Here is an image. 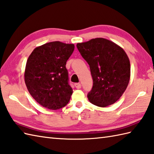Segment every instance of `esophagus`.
Wrapping results in <instances>:
<instances>
[{"label": "esophagus", "mask_w": 154, "mask_h": 154, "mask_svg": "<svg viewBox=\"0 0 154 154\" xmlns=\"http://www.w3.org/2000/svg\"><path fill=\"white\" fill-rule=\"evenodd\" d=\"M75 87H76L77 89H81V85L80 83H75Z\"/></svg>", "instance_id": "34e87169"}]
</instances>
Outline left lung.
Instances as JSON below:
<instances>
[{"label": "left lung", "mask_w": 154, "mask_h": 154, "mask_svg": "<svg viewBox=\"0 0 154 154\" xmlns=\"http://www.w3.org/2000/svg\"><path fill=\"white\" fill-rule=\"evenodd\" d=\"M77 48L89 65L93 77L92 90L87 95L90 103L100 107L116 103L130 81V63L126 52L102 38L78 43Z\"/></svg>", "instance_id": "obj_1"}]
</instances>
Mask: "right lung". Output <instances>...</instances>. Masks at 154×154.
Instances as JSON below:
<instances>
[{"label":"right lung","instance_id":"right-lung-1","mask_svg":"<svg viewBox=\"0 0 154 154\" xmlns=\"http://www.w3.org/2000/svg\"><path fill=\"white\" fill-rule=\"evenodd\" d=\"M75 45L55 41L35 48L26 65L24 81L29 93L46 109L58 110L66 106L73 89L68 83L65 65Z\"/></svg>","mask_w":154,"mask_h":154}]
</instances>
